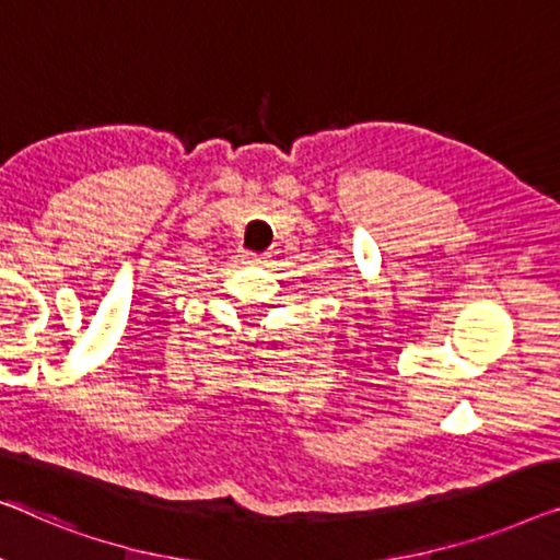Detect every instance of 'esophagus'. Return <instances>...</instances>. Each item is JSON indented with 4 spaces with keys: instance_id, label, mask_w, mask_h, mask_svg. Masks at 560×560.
Masks as SVG:
<instances>
[{
    "instance_id": "34e87169",
    "label": "esophagus",
    "mask_w": 560,
    "mask_h": 560,
    "mask_svg": "<svg viewBox=\"0 0 560 560\" xmlns=\"http://www.w3.org/2000/svg\"><path fill=\"white\" fill-rule=\"evenodd\" d=\"M269 261V256L266 254H250V250H243L241 254V264H266Z\"/></svg>"
}]
</instances>
